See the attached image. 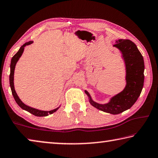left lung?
Masks as SVG:
<instances>
[{"label":"left lung","mask_w":158,"mask_h":158,"mask_svg":"<svg viewBox=\"0 0 158 158\" xmlns=\"http://www.w3.org/2000/svg\"><path fill=\"white\" fill-rule=\"evenodd\" d=\"M114 47L122 53L126 69V85L118 94L111 98L108 103L99 104L92 100L89 92L90 105L100 111L111 114H118L132 107L142 90L144 81L143 58L136 44L130 40H118Z\"/></svg>","instance_id":"obj_1"}]
</instances>
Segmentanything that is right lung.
Listing matches in <instances>:
<instances>
[{
	"mask_svg": "<svg viewBox=\"0 0 158 158\" xmlns=\"http://www.w3.org/2000/svg\"><path fill=\"white\" fill-rule=\"evenodd\" d=\"M33 41H29L28 42H26L25 44H23L22 46L20 47V49H19L17 53L12 58L11 60V63H10V88H11V90H12V93L13 97H14L15 100L16 101V102L17 103V105L20 106V107L23 109V110H26L28 111L29 113H31L32 114H33L34 116H49V114H52L54 112L56 111L59 107H58L55 109H53V110L51 111H42V110H39V109H35L33 107H31V106H27L25 105L24 103L22 102L19 96L17 95V93L15 91V85H14V74H15V66L16 64H17V61L19 59V58L21 56L22 53L23 52V50H24V47L26 46V45H29L33 43Z\"/></svg>",
	"mask_w": 158,
	"mask_h": 158,
	"instance_id": "add662e5",
	"label": "right lung"
}]
</instances>
